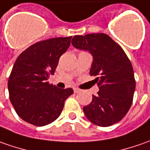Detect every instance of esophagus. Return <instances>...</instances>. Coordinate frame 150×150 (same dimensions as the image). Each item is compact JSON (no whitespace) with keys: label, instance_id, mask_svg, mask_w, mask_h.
Returning <instances> with one entry per match:
<instances>
[{"label":"esophagus","instance_id":"obj_1","mask_svg":"<svg viewBox=\"0 0 150 150\" xmlns=\"http://www.w3.org/2000/svg\"><path fill=\"white\" fill-rule=\"evenodd\" d=\"M74 92L75 93H80L81 92V89H79V88H74Z\"/></svg>","mask_w":150,"mask_h":150}]
</instances>
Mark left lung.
I'll list each match as a JSON object with an SVG mask.
<instances>
[{
    "mask_svg": "<svg viewBox=\"0 0 150 150\" xmlns=\"http://www.w3.org/2000/svg\"><path fill=\"white\" fill-rule=\"evenodd\" d=\"M75 48L88 51L93 57L90 75L99 91L83 107L89 122L98 126L119 122L131 108L135 88L131 61L122 47L105 33L75 35L71 41Z\"/></svg>",
    "mask_w": 150,
    "mask_h": 150,
    "instance_id": "1",
    "label": "left lung"
}]
</instances>
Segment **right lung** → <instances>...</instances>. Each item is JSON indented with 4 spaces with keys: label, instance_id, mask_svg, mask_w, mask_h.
<instances>
[{
    "label": "right lung",
    "instance_id": "1",
    "mask_svg": "<svg viewBox=\"0 0 150 150\" xmlns=\"http://www.w3.org/2000/svg\"><path fill=\"white\" fill-rule=\"evenodd\" d=\"M72 37L40 41L24 50L16 59L8 80L10 100L18 116L33 126H43L57 120L71 88L49 83L59 59L71 45Z\"/></svg>",
    "mask_w": 150,
    "mask_h": 150
}]
</instances>
